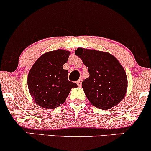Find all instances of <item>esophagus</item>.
<instances>
[{"mask_svg":"<svg viewBox=\"0 0 151 151\" xmlns=\"http://www.w3.org/2000/svg\"><path fill=\"white\" fill-rule=\"evenodd\" d=\"M82 80H83V79H80V80H78V81H77V85H78V86H81V85H82Z\"/></svg>","mask_w":151,"mask_h":151,"instance_id":"esophagus-1","label":"esophagus"}]
</instances>
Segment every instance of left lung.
I'll return each instance as SVG.
<instances>
[{
  "label": "left lung",
  "instance_id": "1",
  "mask_svg": "<svg viewBox=\"0 0 151 151\" xmlns=\"http://www.w3.org/2000/svg\"><path fill=\"white\" fill-rule=\"evenodd\" d=\"M74 53L88 67L90 76L82 86L91 104L108 109L121 102L126 95L127 77L118 60L109 53L95 50L77 48Z\"/></svg>",
  "mask_w": 151,
  "mask_h": 151
}]
</instances>
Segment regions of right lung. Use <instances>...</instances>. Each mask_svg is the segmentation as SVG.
<instances>
[{"label":"right lung","mask_w":151,"mask_h":151,"mask_svg":"<svg viewBox=\"0 0 151 151\" xmlns=\"http://www.w3.org/2000/svg\"><path fill=\"white\" fill-rule=\"evenodd\" d=\"M70 52L57 50L42 55L30 68L28 86L30 95L38 105L54 109L63 104L75 83L68 80V71L63 68Z\"/></svg>","instance_id":"add662e5"}]
</instances>
